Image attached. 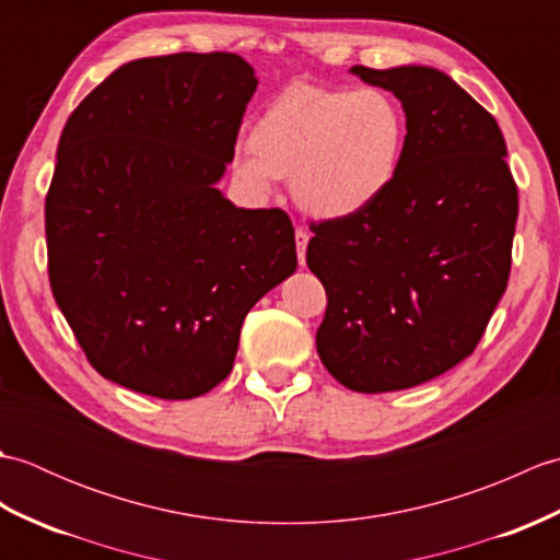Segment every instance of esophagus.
Masks as SVG:
<instances>
[{"label": "esophagus", "instance_id": "obj_1", "mask_svg": "<svg viewBox=\"0 0 560 560\" xmlns=\"http://www.w3.org/2000/svg\"><path fill=\"white\" fill-rule=\"evenodd\" d=\"M307 241H311V235H307L305 229L295 231V249H299V261L301 267L305 265V249H307Z\"/></svg>", "mask_w": 560, "mask_h": 560}]
</instances>
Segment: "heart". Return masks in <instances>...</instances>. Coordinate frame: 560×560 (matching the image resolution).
<instances>
[{"mask_svg":"<svg viewBox=\"0 0 560 560\" xmlns=\"http://www.w3.org/2000/svg\"><path fill=\"white\" fill-rule=\"evenodd\" d=\"M237 151L233 175L253 195L291 177L295 205L319 221L373 209L397 183L407 151V117L387 91L293 83L271 98Z\"/></svg>","mask_w":560,"mask_h":560,"instance_id":"1","label":"heart"}]
</instances>
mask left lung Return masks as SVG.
Segmentation results:
<instances>
[{
  "label": "left lung",
  "mask_w": 560,
  "mask_h": 560,
  "mask_svg": "<svg viewBox=\"0 0 560 560\" xmlns=\"http://www.w3.org/2000/svg\"><path fill=\"white\" fill-rule=\"evenodd\" d=\"M351 74L399 98L407 151L373 209L313 223L305 259L327 291L319 361L375 395L428 383L477 349L508 287L517 187L501 127L445 71Z\"/></svg>",
  "instance_id": "obj_1"
}]
</instances>
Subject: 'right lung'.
Segmentation results:
<instances>
[{"instance_id": "add662e5", "label": "right lung", "mask_w": 560, "mask_h": 560, "mask_svg": "<svg viewBox=\"0 0 560 560\" xmlns=\"http://www.w3.org/2000/svg\"><path fill=\"white\" fill-rule=\"evenodd\" d=\"M257 91L233 52L127 62L69 115L45 199L50 287L91 365L159 399L231 373L253 305L299 267L291 219L217 183Z\"/></svg>"}]
</instances>
